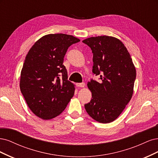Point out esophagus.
<instances>
[{
	"mask_svg": "<svg viewBox=\"0 0 158 158\" xmlns=\"http://www.w3.org/2000/svg\"><path fill=\"white\" fill-rule=\"evenodd\" d=\"M76 86H77V87H85V83H77V84H76Z\"/></svg>",
	"mask_w": 158,
	"mask_h": 158,
	"instance_id": "34e87169",
	"label": "esophagus"
}]
</instances>
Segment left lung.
Segmentation results:
<instances>
[{"label": "left lung", "mask_w": 158, "mask_h": 158, "mask_svg": "<svg viewBox=\"0 0 158 158\" xmlns=\"http://www.w3.org/2000/svg\"><path fill=\"white\" fill-rule=\"evenodd\" d=\"M93 53V73L100 81L91 80L87 86L92 99L85 104L88 114L102 123L114 121L122 113L133 94L136 69L129 52L121 40L114 37L86 39Z\"/></svg>", "instance_id": "8db88e82"}]
</instances>
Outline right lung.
Masks as SVG:
<instances>
[{"mask_svg":"<svg viewBox=\"0 0 158 158\" xmlns=\"http://www.w3.org/2000/svg\"><path fill=\"white\" fill-rule=\"evenodd\" d=\"M80 40L66 34H48L39 39L25 57L19 87L32 112L44 120L53 119L65 109L75 93L63 65L71 45Z\"/></svg>","mask_w":158,"mask_h":158,"instance_id":"obj_1","label":"right lung"}]
</instances>
